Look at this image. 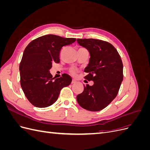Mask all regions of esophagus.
I'll use <instances>...</instances> for the list:
<instances>
[{
  "mask_svg": "<svg viewBox=\"0 0 150 150\" xmlns=\"http://www.w3.org/2000/svg\"><path fill=\"white\" fill-rule=\"evenodd\" d=\"M76 82V81L75 79H72V82H71V83H75Z\"/></svg>",
  "mask_w": 150,
  "mask_h": 150,
  "instance_id": "34e87169",
  "label": "esophagus"
}]
</instances>
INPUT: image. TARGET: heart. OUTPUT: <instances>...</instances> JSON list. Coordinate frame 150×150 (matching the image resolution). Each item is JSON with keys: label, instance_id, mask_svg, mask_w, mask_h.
I'll use <instances>...</instances> for the list:
<instances>
[{"label": "heart", "instance_id": "b5f03b06", "mask_svg": "<svg viewBox=\"0 0 150 150\" xmlns=\"http://www.w3.org/2000/svg\"><path fill=\"white\" fill-rule=\"evenodd\" d=\"M69 71H70V73H71L72 75L75 76V75L77 74V72H78V70L77 69H76V68H71V69H70Z\"/></svg>", "mask_w": 150, "mask_h": 150}]
</instances>
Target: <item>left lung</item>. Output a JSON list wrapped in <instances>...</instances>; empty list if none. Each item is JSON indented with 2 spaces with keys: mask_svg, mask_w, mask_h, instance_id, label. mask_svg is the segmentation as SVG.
Wrapping results in <instances>:
<instances>
[{
  "mask_svg": "<svg viewBox=\"0 0 150 150\" xmlns=\"http://www.w3.org/2000/svg\"><path fill=\"white\" fill-rule=\"evenodd\" d=\"M77 42L90 54L84 78L94 81L84 85V91L76 97L78 104L86 110L98 111L111 103L123 79V66L118 52L110 43L95 39H78Z\"/></svg>",
  "mask_w": 150,
  "mask_h": 150,
  "instance_id": "left-lung-1",
  "label": "left lung"
}]
</instances>
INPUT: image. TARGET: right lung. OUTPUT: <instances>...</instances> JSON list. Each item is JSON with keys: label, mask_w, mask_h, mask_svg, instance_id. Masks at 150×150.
<instances>
[{"label": "right lung", "mask_w": 150, "mask_h": 150, "mask_svg": "<svg viewBox=\"0 0 150 150\" xmlns=\"http://www.w3.org/2000/svg\"><path fill=\"white\" fill-rule=\"evenodd\" d=\"M76 40L49 34L32 40L25 47L19 65L21 86L25 96L34 106L52 105L57 101L61 90L71 84L70 76L63 74L55 79L49 70L54 62L59 63L61 49Z\"/></svg>", "instance_id": "right-lung-1"}]
</instances>
